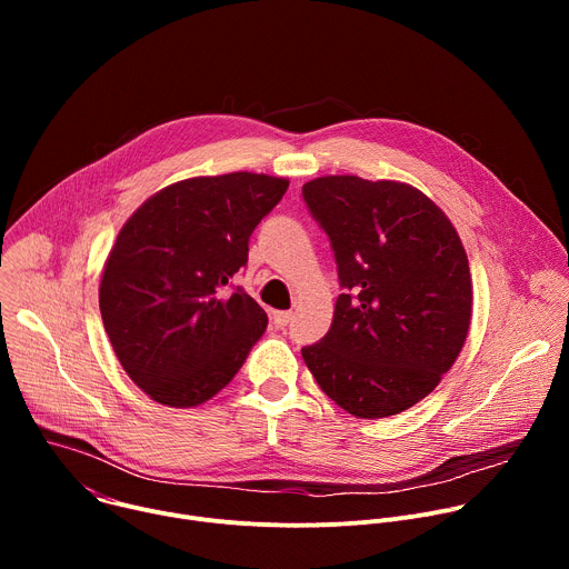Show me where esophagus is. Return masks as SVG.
<instances>
[{
	"mask_svg": "<svg viewBox=\"0 0 569 569\" xmlns=\"http://www.w3.org/2000/svg\"><path fill=\"white\" fill-rule=\"evenodd\" d=\"M290 319H292V310H277L272 315V321H274L277 329H286L288 323H290Z\"/></svg>",
	"mask_w": 569,
	"mask_h": 569,
	"instance_id": "obj_1",
	"label": "esophagus"
}]
</instances>
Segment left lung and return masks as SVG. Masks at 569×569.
<instances>
[{
	"mask_svg": "<svg viewBox=\"0 0 569 569\" xmlns=\"http://www.w3.org/2000/svg\"><path fill=\"white\" fill-rule=\"evenodd\" d=\"M327 231L342 295L301 356L321 391L358 419L410 410L455 365L470 327L468 257L448 216L419 189L327 176L303 184Z\"/></svg>",
	"mask_w": 569,
	"mask_h": 569,
	"instance_id": "1",
	"label": "left lung"
}]
</instances>
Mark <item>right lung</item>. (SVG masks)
I'll use <instances>...</instances> for the list:
<instances>
[{
  "mask_svg": "<svg viewBox=\"0 0 569 569\" xmlns=\"http://www.w3.org/2000/svg\"><path fill=\"white\" fill-rule=\"evenodd\" d=\"M286 189L283 178L246 171L182 180L148 198L119 231L99 306L121 367L152 400H209L266 333V310L231 279Z\"/></svg>",
  "mask_w": 569,
  "mask_h": 569,
  "instance_id": "add662e5",
  "label": "right lung"
}]
</instances>
